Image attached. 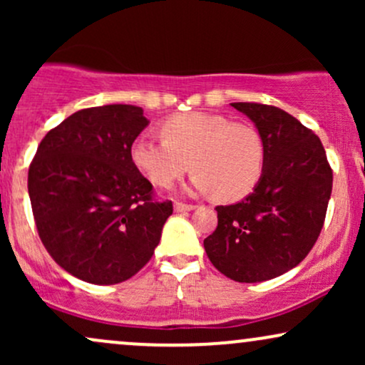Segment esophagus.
<instances>
[{"mask_svg":"<svg viewBox=\"0 0 365 365\" xmlns=\"http://www.w3.org/2000/svg\"><path fill=\"white\" fill-rule=\"evenodd\" d=\"M173 209L177 212H187V211H194L195 206H192V204H183V202H175Z\"/></svg>","mask_w":365,"mask_h":365,"instance_id":"esophagus-1","label":"esophagus"}]
</instances>
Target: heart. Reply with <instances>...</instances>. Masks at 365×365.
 Wrapping results in <instances>:
<instances>
[{
  "mask_svg": "<svg viewBox=\"0 0 365 365\" xmlns=\"http://www.w3.org/2000/svg\"><path fill=\"white\" fill-rule=\"evenodd\" d=\"M163 139L142 133L132 142L133 166L156 187H168L190 166L188 190L233 202L254 190L262 177L266 150L259 132L223 115L180 113L159 125Z\"/></svg>",
  "mask_w": 365,
  "mask_h": 365,
  "instance_id": "heart-1",
  "label": "heart"
}]
</instances>
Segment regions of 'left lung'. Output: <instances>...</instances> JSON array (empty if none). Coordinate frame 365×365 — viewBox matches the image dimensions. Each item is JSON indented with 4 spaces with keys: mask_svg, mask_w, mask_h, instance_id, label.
Masks as SVG:
<instances>
[{
    "mask_svg": "<svg viewBox=\"0 0 365 365\" xmlns=\"http://www.w3.org/2000/svg\"><path fill=\"white\" fill-rule=\"evenodd\" d=\"M257 128L266 163L240 202L217 206V228L204 240L209 261L238 283H259L293 269L311 252L333 188L324 148L279 108L232 103Z\"/></svg>",
    "mask_w": 365,
    "mask_h": 365,
    "instance_id": "1",
    "label": "left lung"
}]
</instances>
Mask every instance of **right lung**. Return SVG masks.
Segmentation results:
<instances>
[{"label":"right lung","mask_w":365,"mask_h":365,"mask_svg":"<svg viewBox=\"0 0 365 365\" xmlns=\"http://www.w3.org/2000/svg\"><path fill=\"white\" fill-rule=\"evenodd\" d=\"M149 125L133 104L87 108L46 133L29 168V197L41 240L65 271L92 284L132 278L153 257L171 200L130 159Z\"/></svg>","instance_id":"add662e5"}]
</instances>
